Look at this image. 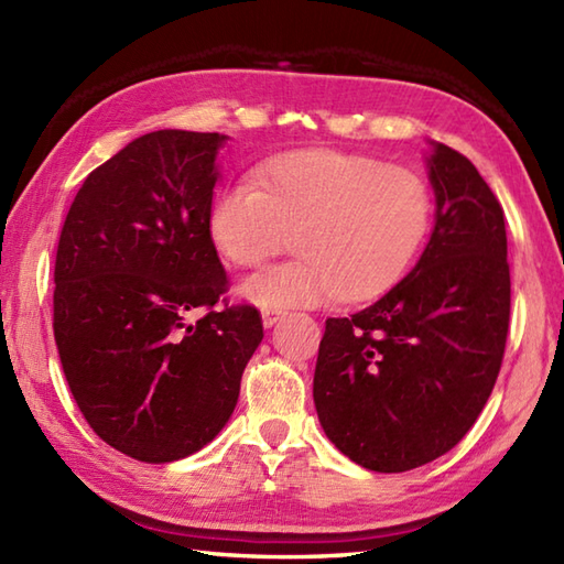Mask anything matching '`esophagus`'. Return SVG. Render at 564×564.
Segmentation results:
<instances>
[{
    "label": "esophagus",
    "instance_id": "34e87169",
    "mask_svg": "<svg viewBox=\"0 0 564 564\" xmlns=\"http://www.w3.org/2000/svg\"><path fill=\"white\" fill-rule=\"evenodd\" d=\"M281 317H283L281 310H271V307H267V310H263V313H261V322H263V327H273L275 322H279Z\"/></svg>",
    "mask_w": 564,
    "mask_h": 564
}]
</instances>
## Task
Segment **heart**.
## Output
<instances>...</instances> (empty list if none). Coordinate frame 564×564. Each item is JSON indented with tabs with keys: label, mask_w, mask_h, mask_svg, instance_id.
Listing matches in <instances>:
<instances>
[{
	"label": "heart",
	"mask_w": 564,
	"mask_h": 564,
	"mask_svg": "<svg viewBox=\"0 0 564 564\" xmlns=\"http://www.w3.org/2000/svg\"><path fill=\"white\" fill-rule=\"evenodd\" d=\"M431 225V194L416 172L366 154L295 152L263 166L259 186L235 182L215 194V249L257 267L295 235L301 259L261 269L237 285L259 307L364 303L390 291Z\"/></svg>",
	"instance_id": "b5f03b06"
}]
</instances>
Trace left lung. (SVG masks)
I'll return each mask as SVG.
<instances>
[{"label":"left lung","mask_w":564,"mask_h":564,"mask_svg":"<svg viewBox=\"0 0 564 564\" xmlns=\"http://www.w3.org/2000/svg\"><path fill=\"white\" fill-rule=\"evenodd\" d=\"M436 196L422 257L378 303L329 317L313 398L327 438L376 473L436 460L480 416L505 358L507 227L475 164L431 140Z\"/></svg>","instance_id":"left-lung-1"}]
</instances>
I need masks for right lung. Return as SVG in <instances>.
<instances>
[{
	"label": "right lung",
	"instance_id": "add662e5",
	"mask_svg": "<svg viewBox=\"0 0 564 564\" xmlns=\"http://www.w3.org/2000/svg\"><path fill=\"white\" fill-rule=\"evenodd\" d=\"M227 135L154 130L97 166L55 257L53 329L94 434L172 463L220 434L263 339L257 307L215 310L227 275L208 232ZM209 313L198 323L187 315Z\"/></svg>",
	"mask_w": 564,
	"mask_h": 564
}]
</instances>
